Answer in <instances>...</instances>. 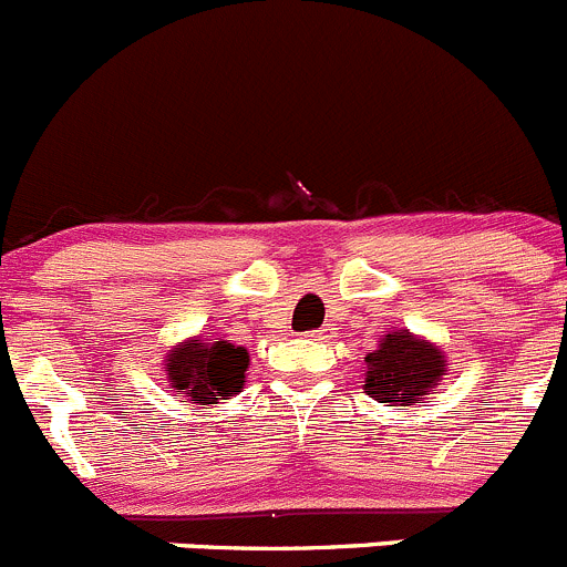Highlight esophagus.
Returning <instances> with one entry per match:
<instances>
[{
	"label": "esophagus",
	"instance_id": "esophagus-1",
	"mask_svg": "<svg viewBox=\"0 0 567 567\" xmlns=\"http://www.w3.org/2000/svg\"><path fill=\"white\" fill-rule=\"evenodd\" d=\"M330 328H322V330H311V333H306L308 339H324V333H328Z\"/></svg>",
	"mask_w": 567,
	"mask_h": 567
}]
</instances>
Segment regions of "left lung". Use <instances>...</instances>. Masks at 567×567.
<instances>
[{
    "label": "left lung",
    "instance_id": "obj_1",
    "mask_svg": "<svg viewBox=\"0 0 567 567\" xmlns=\"http://www.w3.org/2000/svg\"><path fill=\"white\" fill-rule=\"evenodd\" d=\"M367 391L391 405L416 402L435 389L446 361L430 341L408 333H389V339L367 355Z\"/></svg>",
    "mask_w": 567,
    "mask_h": 567
}]
</instances>
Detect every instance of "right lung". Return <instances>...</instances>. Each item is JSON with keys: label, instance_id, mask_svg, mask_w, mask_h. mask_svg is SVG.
I'll return each instance as SVG.
<instances>
[{"label": "right lung", "instance_id": "1", "mask_svg": "<svg viewBox=\"0 0 567 567\" xmlns=\"http://www.w3.org/2000/svg\"><path fill=\"white\" fill-rule=\"evenodd\" d=\"M248 361V350L228 341H184L167 355V383L198 405H215L243 389Z\"/></svg>", "mask_w": 567, "mask_h": 567}]
</instances>
